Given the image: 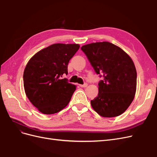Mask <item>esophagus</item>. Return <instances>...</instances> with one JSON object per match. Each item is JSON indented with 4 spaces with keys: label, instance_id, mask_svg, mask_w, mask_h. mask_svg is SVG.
<instances>
[{
    "label": "esophagus",
    "instance_id": "esophagus-1",
    "mask_svg": "<svg viewBox=\"0 0 157 157\" xmlns=\"http://www.w3.org/2000/svg\"><path fill=\"white\" fill-rule=\"evenodd\" d=\"M88 86V84L86 82H85L84 84H80V86L82 88H85Z\"/></svg>",
    "mask_w": 157,
    "mask_h": 157
}]
</instances>
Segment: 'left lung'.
I'll return each instance as SVG.
<instances>
[{"mask_svg":"<svg viewBox=\"0 0 157 157\" xmlns=\"http://www.w3.org/2000/svg\"><path fill=\"white\" fill-rule=\"evenodd\" d=\"M95 72L103 77L98 83V96L91 100L92 108L103 117H115L130 106L136 91L137 72L130 57L109 42L82 46Z\"/></svg>","mask_w":157,"mask_h":157,"instance_id":"1","label":"left lung"}]
</instances>
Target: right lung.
<instances>
[{"label": "right lung", "mask_w": 157, "mask_h": 157, "mask_svg": "<svg viewBox=\"0 0 157 157\" xmlns=\"http://www.w3.org/2000/svg\"><path fill=\"white\" fill-rule=\"evenodd\" d=\"M77 44H54L37 52L28 61L23 73V86L28 99L40 112L51 115L68 105L76 86L63 75L79 49Z\"/></svg>", "instance_id": "obj_1"}]
</instances>
